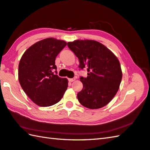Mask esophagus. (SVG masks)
Listing matches in <instances>:
<instances>
[{"mask_svg":"<svg viewBox=\"0 0 150 150\" xmlns=\"http://www.w3.org/2000/svg\"><path fill=\"white\" fill-rule=\"evenodd\" d=\"M74 81H75V78L69 79V82H73Z\"/></svg>","mask_w":150,"mask_h":150,"instance_id":"obj_1","label":"esophagus"}]
</instances>
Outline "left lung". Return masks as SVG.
Listing matches in <instances>:
<instances>
[{"instance_id": "left-lung-1", "label": "left lung", "mask_w": 150, "mask_h": 150, "mask_svg": "<svg viewBox=\"0 0 150 150\" xmlns=\"http://www.w3.org/2000/svg\"><path fill=\"white\" fill-rule=\"evenodd\" d=\"M68 47L79 58V68H87V77H80L83 88L77 93L79 103L90 109L107 105L119 89L122 72L118 58L102 43L94 40H75Z\"/></svg>"}]
</instances>
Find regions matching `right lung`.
I'll list each match as a JSON object with an SVG mask.
<instances>
[{"label": "right lung", "instance_id": "add662e5", "mask_svg": "<svg viewBox=\"0 0 150 150\" xmlns=\"http://www.w3.org/2000/svg\"><path fill=\"white\" fill-rule=\"evenodd\" d=\"M66 44L63 40L46 38L30 46L21 58L18 70L21 86L38 106L49 107L57 103L68 86L67 79L52 72L57 70L56 57Z\"/></svg>", "mask_w": 150, "mask_h": 150}]
</instances>
